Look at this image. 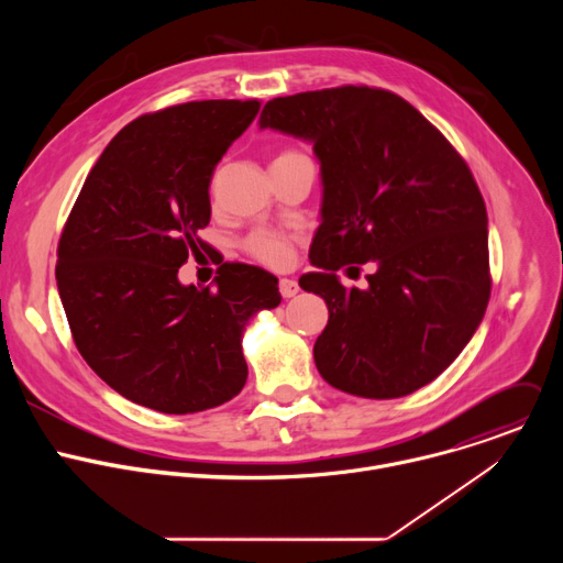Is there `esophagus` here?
I'll use <instances>...</instances> for the list:
<instances>
[{
  "mask_svg": "<svg viewBox=\"0 0 563 563\" xmlns=\"http://www.w3.org/2000/svg\"><path fill=\"white\" fill-rule=\"evenodd\" d=\"M278 289H280V296L283 298H294L296 294H298V283L296 280H291V278H283L280 283H278Z\"/></svg>",
  "mask_w": 563,
  "mask_h": 563,
  "instance_id": "esophagus-1",
  "label": "esophagus"
}]
</instances>
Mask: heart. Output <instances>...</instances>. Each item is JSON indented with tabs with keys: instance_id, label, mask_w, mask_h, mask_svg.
<instances>
[{
	"instance_id": "1",
	"label": "heart",
	"mask_w": 563,
	"mask_h": 563,
	"mask_svg": "<svg viewBox=\"0 0 563 563\" xmlns=\"http://www.w3.org/2000/svg\"><path fill=\"white\" fill-rule=\"evenodd\" d=\"M296 155H302L294 148H287L283 153L276 155V159L280 157H296ZM245 250L250 256H254L256 261L265 263V265H272V267H283L287 265L289 256H291V245H289V238L280 231H274V229H258L254 231L247 240H245Z\"/></svg>"
}]
</instances>
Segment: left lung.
Returning <instances> with one entry per match:
<instances>
[{"instance_id":"left-lung-1","label":"left lung","mask_w":563,"mask_h":563,"mask_svg":"<svg viewBox=\"0 0 563 563\" xmlns=\"http://www.w3.org/2000/svg\"><path fill=\"white\" fill-rule=\"evenodd\" d=\"M261 129L313 144L323 209L300 287L323 296L316 367L332 387L398 398L434 380L490 300L488 213L459 151L400 96L336 87L274 98ZM374 262L367 290L335 272ZM357 268V267H356Z\"/></svg>"}]
</instances>
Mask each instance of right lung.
Wrapping results in <instances>:
<instances>
[{"instance_id":"1","label":"right lung","mask_w":563,"mask_h":563,"mask_svg":"<svg viewBox=\"0 0 563 563\" xmlns=\"http://www.w3.org/2000/svg\"><path fill=\"white\" fill-rule=\"evenodd\" d=\"M258 100H202L126 124L85 180L57 245L75 347L118 394L165 415L227 404L247 383L243 330L278 307V278L222 263L216 287L180 285L207 243L209 183Z\"/></svg>"}]
</instances>
